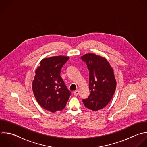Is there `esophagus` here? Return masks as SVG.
I'll return each mask as SVG.
<instances>
[{"instance_id": "1", "label": "esophagus", "mask_w": 147, "mask_h": 147, "mask_svg": "<svg viewBox=\"0 0 147 147\" xmlns=\"http://www.w3.org/2000/svg\"><path fill=\"white\" fill-rule=\"evenodd\" d=\"M79 91L78 90H76V91H75L74 92V95L75 96H78V94H79Z\"/></svg>"}]
</instances>
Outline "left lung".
I'll return each mask as SVG.
<instances>
[{
  "label": "left lung",
  "instance_id": "obj_1",
  "mask_svg": "<svg viewBox=\"0 0 147 147\" xmlns=\"http://www.w3.org/2000/svg\"><path fill=\"white\" fill-rule=\"evenodd\" d=\"M89 70L90 95L82 100L86 107L97 111L105 107L111 100L116 88L113 69L103 57L93 53L81 57Z\"/></svg>",
  "mask_w": 147,
  "mask_h": 147
}]
</instances>
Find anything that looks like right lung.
Masks as SVG:
<instances>
[{
	"label": "right lung",
	"mask_w": 147,
	"mask_h": 147,
	"mask_svg": "<svg viewBox=\"0 0 147 147\" xmlns=\"http://www.w3.org/2000/svg\"><path fill=\"white\" fill-rule=\"evenodd\" d=\"M68 59L61 56L44 59L36 71L32 86L34 95L40 105L51 112L62 110L71 95L60 76Z\"/></svg>",
	"instance_id": "right-lung-1"
}]
</instances>
